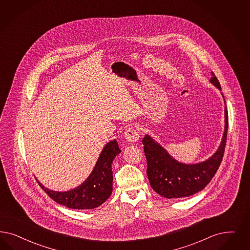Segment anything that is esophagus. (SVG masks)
<instances>
[{
  "mask_svg": "<svg viewBox=\"0 0 250 250\" xmlns=\"http://www.w3.org/2000/svg\"><path fill=\"white\" fill-rule=\"evenodd\" d=\"M125 138L131 143H134V142H137L139 138V134H138V130L136 129L135 127L131 126L128 127L125 133Z\"/></svg>",
  "mask_w": 250,
  "mask_h": 250,
  "instance_id": "1",
  "label": "esophagus"
}]
</instances>
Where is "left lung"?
I'll return each instance as SVG.
<instances>
[{"instance_id": "1", "label": "left lung", "mask_w": 250, "mask_h": 250, "mask_svg": "<svg viewBox=\"0 0 250 250\" xmlns=\"http://www.w3.org/2000/svg\"><path fill=\"white\" fill-rule=\"evenodd\" d=\"M210 82L221 90L219 80L211 72ZM225 126L221 145L205 162L185 164L177 162L163 146L146 135L142 143L146 156V174L151 188L166 198L189 197L205 188L215 175L223 161L228 130V112L225 106Z\"/></svg>"}]
</instances>
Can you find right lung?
Instances as JSON below:
<instances>
[{
  "label": "right lung",
  "instance_id": "1",
  "mask_svg": "<svg viewBox=\"0 0 250 250\" xmlns=\"http://www.w3.org/2000/svg\"><path fill=\"white\" fill-rule=\"evenodd\" d=\"M120 152L121 149L115 139L107 143L90 175L74 189L65 192L52 191L44 188L40 182L37 181L46 194L61 205L76 209L94 208L101 206L112 194V161Z\"/></svg>",
  "mask_w": 250,
  "mask_h": 250
}]
</instances>
